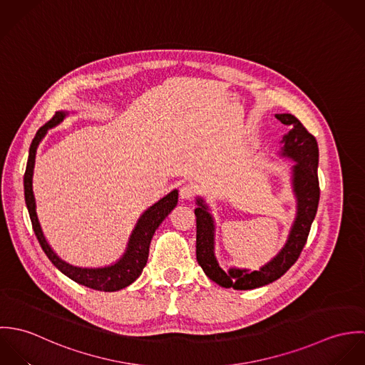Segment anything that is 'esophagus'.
Here are the masks:
<instances>
[{"instance_id":"34e87169","label":"esophagus","mask_w":365,"mask_h":365,"mask_svg":"<svg viewBox=\"0 0 365 365\" xmlns=\"http://www.w3.org/2000/svg\"><path fill=\"white\" fill-rule=\"evenodd\" d=\"M197 195V188L192 184H184L180 190V198L182 201H191Z\"/></svg>"}]
</instances>
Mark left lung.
I'll return each instance as SVG.
<instances>
[{
  "instance_id": "8db88e82",
  "label": "left lung",
  "mask_w": 365,
  "mask_h": 365,
  "mask_svg": "<svg viewBox=\"0 0 365 365\" xmlns=\"http://www.w3.org/2000/svg\"><path fill=\"white\" fill-rule=\"evenodd\" d=\"M277 119L289 128L284 136L282 156L297 161L294 165L292 185L298 200V212L287 245L260 271L232 268L225 272L213 256V219L201 198L197 200V260L212 281L225 288L255 289L282 277L302 253L309 236L313 219L319 205L320 188L317 178L319 148L312 133L291 113H277Z\"/></svg>"
}]
</instances>
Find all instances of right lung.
<instances>
[{
  "label": "right lung",
  "instance_id": "right-lung-1",
  "mask_svg": "<svg viewBox=\"0 0 365 365\" xmlns=\"http://www.w3.org/2000/svg\"><path fill=\"white\" fill-rule=\"evenodd\" d=\"M64 116H66L64 112H56L49 122H46L42 128H39L29 148V157H28L26 170L24 174V190H25V202L31 216L32 227L48 259L52 261L54 267H57L64 275H67L77 284L93 288L96 291H105V292L119 291L130 285L142 274L149 257V247H150L152 237L157 227L160 226V223L177 205L178 192L175 190L171 191L168 195H165L163 200H160L157 204L150 207L140 216L130 236L126 253L116 264L104 267V268H78L60 260L51 249V246L48 245L36 216V204H35V197L32 190V175H34L35 156H36V149L39 142L43 139L48 129L60 123Z\"/></svg>",
  "mask_w": 365,
  "mask_h": 365
}]
</instances>
